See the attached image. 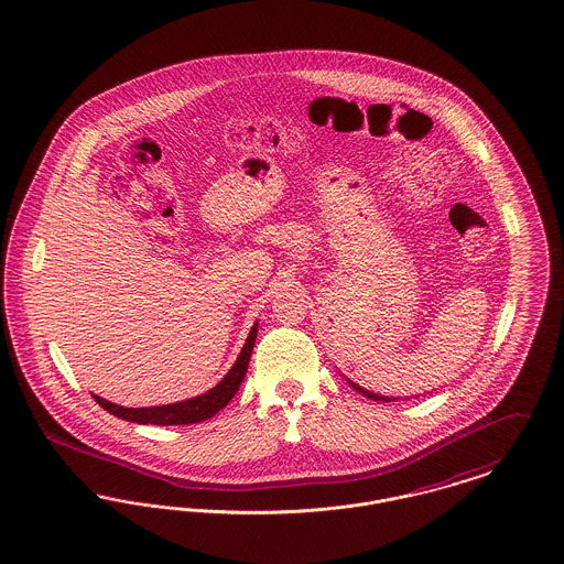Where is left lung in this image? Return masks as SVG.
Listing matches in <instances>:
<instances>
[{
    "mask_svg": "<svg viewBox=\"0 0 564 564\" xmlns=\"http://www.w3.org/2000/svg\"><path fill=\"white\" fill-rule=\"evenodd\" d=\"M347 383H349V386H351V388H354V390H356V392H360V394H362V397L370 398V400H377V402H379V400H381V402H390V400H392V402H394V400H398V398L381 397V394H375V392H368V390H365V388H360V386H358V383H354V381H349V379H347Z\"/></svg>",
    "mask_w": 564,
    "mask_h": 564,
    "instance_id": "8db88e82",
    "label": "left lung"
}]
</instances>
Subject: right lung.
<instances>
[{
	"mask_svg": "<svg viewBox=\"0 0 564 564\" xmlns=\"http://www.w3.org/2000/svg\"><path fill=\"white\" fill-rule=\"evenodd\" d=\"M256 336H258V322L253 324V328L249 332L236 362L232 368L228 370V375L208 392L199 394V397L187 398L181 402H172V404H162V406H121L115 404L106 398L96 397V402L100 404L101 409H106L108 413H112L115 417H121L126 422H135V424H155V426H185V424H198L208 417H213L215 413H219L230 400L234 394L238 392L247 368H249V360H251V351L256 345Z\"/></svg>",
	"mask_w": 564,
	"mask_h": 564,
	"instance_id": "1",
	"label": "right lung"
}]
</instances>
